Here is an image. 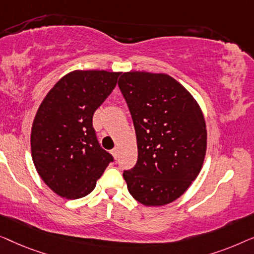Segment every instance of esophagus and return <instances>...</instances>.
<instances>
[{"label": "esophagus", "instance_id": "1", "mask_svg": "<svg viewBox=\"0 0 254 254\" xmlns=\"http://www.w3.org/2000/svg\"><path fill=\"white\" fill-rule=\"evenodd\" d=\"M112 153H113V155L115 156V158H117V155H119V147L113 148V149H112Z\"/></svg>", "mask_w": 254, "mask_h": 254}]
</instances>
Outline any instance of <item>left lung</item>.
Returning <instances> with one entry per match:
<instances>
[{
	"label": "left lung",
	"mask_w": 254,
	"mask_h": 254,
	"mask_svg": "<svg viewBox=\"0 0 254 254\" xmlns=\"http://www.w3.org/2000/svg\"><path fill=\"white\" fill-rule=\"evenodd\" d=\"M119 87L138 146L137 163L123 173L127 190L145 206L167 205L201 170L207 146L201 110L190 93L164 73H122Z\"/></svg>",
	"instance_id": "8db88e82"
}]
</instances>
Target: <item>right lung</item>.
I'll list each match as a JSON object with an SVG mask.
<instances>
[{
	"label": "right lung",
	"instance_id": "1",
	"mask_svg": "<svg viewBox=\"0 0 254 254\" xmlns=\"http://www.w3.org/2000/svg\"><path fill=\"white\" fill-rule=\"evenodd\" d=\"M120 72L73 71L48 92L31 132L32 159L42 181L61 197L94 190L113 155L100 146L93 115L117 84Z\"/></svg>",
	"mask_w": 254,
	"mask_h": 254
}]
</instances>
